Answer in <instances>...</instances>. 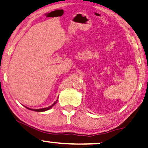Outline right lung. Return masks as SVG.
Wrapping results in <instances>:
<instances>
[{
  "mask_svg": "<svg viewBox=\"0 0 148 148\" xmlns=\"http://www.w3.org/2000/svg\"><path fill=\"white\" fill-rule=\"evenodd\" d=\"M57 101H58V100H56V101H55L54 103H53L52 105H51V106H49V107H48V108H42V109H38V110H32V109H30V108H27V107H25V108H26L27 109H28V110H33V111H36V112H44V111H47V110H49V109H50V108H52L53 106L54 105H56V103H57Z\"/></svg>",
  "mask_w": 148,
  "mask_h": 148,
  "instance_id": "right-lung-1",
  "label": "right lung"
}]
</instances>
